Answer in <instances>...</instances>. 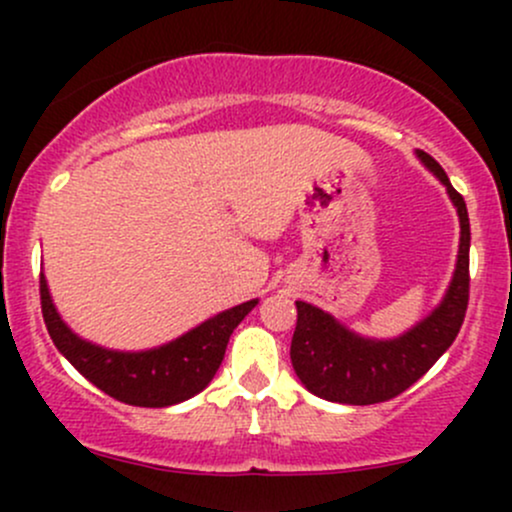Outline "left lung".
I'll return each mask as SVG.
<instances>
[{
  "instance_id": "left-lung-1",
  "label": "left lung",
  "mask_w": 512,
  "mask_h": 512,
  "mask_svg": "<svg viewBox=\"0 0 512 512\" xmlns=\"http://www.w3.org/2000/svg\"><path fill=\"white\" fill-rule=\"evenodd\" d=\"M416 158L440 180L460 219V248L445 296L426 317L397 337L358 334L327 310L296 301L291 363L305 390L327 402L375 404L397 397L438 361L460 332L469 298V216L460 192L426 151Z\"/></svg>"
}]
</instances>
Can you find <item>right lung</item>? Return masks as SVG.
Wrapping results in <instances>:
<instances>
[{
  "label": "right lung",
  "instance_id": "right-lung-1",
  "mask_svg": "<svg viewBox=\"0 0 512 512\" xmlns=\"http://www.w3.org/2000/svg\"><path fill=\"white\" fill-rule=\"evenodd\" d=\"M40 303H43L45 327L57 351L88 383L125 404L158 409L173 407L199 395L214 380L233 330L260 303V298L221 310L180 337L142 351L108 349L79 337L62 320L60 310L52 301L45 272H40Z\"/></svg>",
  "mask_w": 512,
  "mask_h": 512
}]
</instances>
